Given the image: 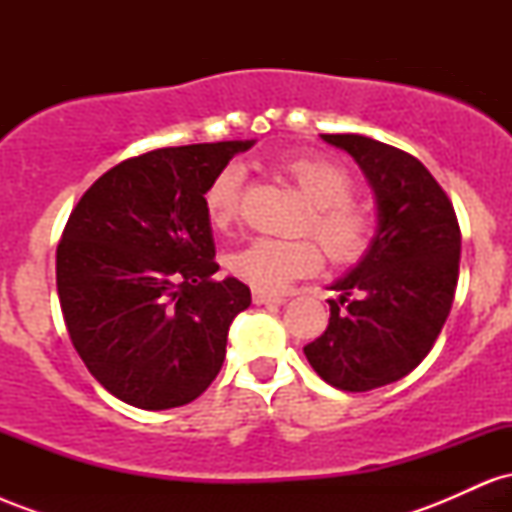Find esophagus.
Masks as SVG:
<instances>
[{
    "instance_id": "1",
    "label": "esophagus",
    "mask_w": 512,
    "mask_h": 512,
    "mask_svg": "<svg viewBox=\"0 0 512 512\" xmlns=\"http://www.w3.org/2000/svg\"><path fill=\"white\" fill-rule=\"evenodd\" d=\"M252 301L257 305H281L286 303L284 296H276V293H269V291H252Z\"/></svg>"
}]
</instances>
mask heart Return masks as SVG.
<instances>
[{"mask_svg":"<svg viewBox=\"0 0 512 512\" xmlns=\"http://www.w3.org/2000/svg\"><path fill=\"white\" fill-rule=\"evenodd\" d=\"M281 173L308 199L310 216L303 231L317 238L334 264H354L366 257L378 231V219L368 204L358 202L349 170L322 156L284 161ZM243 170L226 166L204 192V207L216 228L231 226L240 214ZM310 238H255L228 255V269L257 291H281L293 279L315 274L322 252Z\"/></svg>","mask_w":512,"mask_h":512,"instance_id":"heart-1","label":"heart"}]
</instances>
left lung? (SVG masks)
Segmentation results:
<instances>
[{
    "label": "left lung",
    "instance_id": "left-lung-1",
    "mask_svg": "<svg viewBox=\"0 0 512 512\" xmlns=\"http://www.w3.org/2000/svg\"><path fill=\"white\" fill-rule=\"evenodd\" d=\"M354 156L375 192L378 233L363 262L332 286L330 325L305 344L325 383L368 392L411 373L436 344L460 276V223L424 163L361 134H322Z\"/></svg>",
    "mask_w": 512,
    "mask_h": 512
}]
</instances>
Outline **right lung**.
I'll return each mask as SVG.
<instances>
[{
    "label": "right lung",
    "instance_id": "add662e5",
    "mask_svg": "<svg viewBox=\"0 0 512 512\" xmlns=\"http://www.w3.org/2000/svg\"><path fill=\"white\" fill-rule=\"evenodd\" d=\"M252 142L168 146L117 163L69 214L57 293L76 354L139 409L190 404L219 375L228 327L250 305L219 272L204 192Z\"/></svg>",
    "mask_w": 512,
    "mask_h": 512
}]
</instances>
